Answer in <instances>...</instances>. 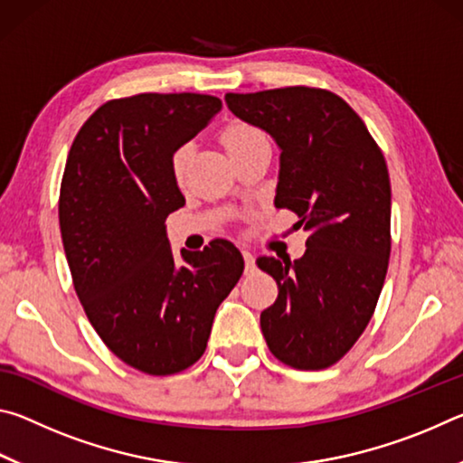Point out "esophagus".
I'll list each match as a JSON object with an SVG mask.
<instances>
[{
  "label": "esophagus",
  "instance_id": "34e87169",
  "mask_svg": "<svg viewBox=\"0 0 463 463\" xmlns=\"http://www.w3.org/2000/svg\"><path fill=\"white\" fill-rule=\"evenodd\" d=\"M242 260H245V271L253 273L255 271V257L249 250H242Z\"/></svg>",
  "mask_w": 463,
  "mask_h": 463
}]
</instances>
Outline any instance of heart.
Instances as JSON below:
<instances>
[{"label":"heart","instance_id":"b5f03b06","mask_svg":"<svg viewBox=\"0 0 463 463\" xmlns=\"http://www.w3.org/2000/svg\"><path fill=\"white\" fill-rule=\"evenodd\" d=\"M222 145L229 155L242 151V148H247L255 143H263V140H268L265 137V132L261 128L253 127V124H247V122H232L229 124L222 130ZM190 146L182 145L179 148H175L174 156H171V174L177 179V182H182L185 177V171H187V163H190Z\"/></svg>","mask_w":463,"mask_h":463}]
</instances>
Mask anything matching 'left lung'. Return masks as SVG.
<instances>
[{
  "mask_svg": "<svg viewBox=\"0 0 463 463\" xmlns=\"http://www.w3.org/2000/svg\"><path fill=\"white\" fill-rule=\"evenodd\" d=\"M224 99L234 116L276 138V208L292 210L308 231L300 260H257L279 289L261 312L263 336L281 364L325 370L362 336L386 279V159L355 109L333 91L292 85Z\"/></svg>",
  "mask_w": 463,
  "mask_h": 463,
  "instance_id": "obj_1",
  "label": "left lung"
}]
</instances>
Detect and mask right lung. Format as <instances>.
<instances>
[{"label":"right lung","instance_id":"right-lung-1","mask_svg":"<svg viewBox=\"0 0 463 463\" xmlns=\"http://www.w3.org/2000/svg\"><path fill=\"white\" fill-rule=\"evenodd\" d=\"M206 93H138L99 106L69 151L59 224L73 288L116 357L148 375L187 370L245 269L231 241L171 253L165 221L185 203L175 148L221 109Z\"/></svg>","mask_w":463,"mask_h":463}]
</instances>
